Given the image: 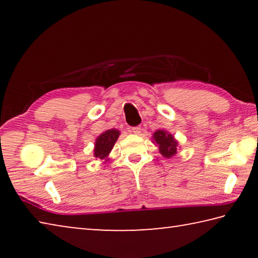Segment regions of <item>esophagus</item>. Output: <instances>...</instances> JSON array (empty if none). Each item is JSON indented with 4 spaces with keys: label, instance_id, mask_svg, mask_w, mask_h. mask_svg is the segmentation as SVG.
Here are the masks:
<instances>
[{
    "label": "esophagus",
    "instance_id": "1",
    "mask_svg": "<svg viewBox=\"0 0 258 258\" xmlns=\"http://www.w3.org/2000/svg\"><path fill=\"white\" fill-rule=\"evenodd\" d=\"M141 131H142V128L141 127H139V126H137V127H132L130 130V132L131 133H133V134H137V135H139L140 133H141Z\"/></svg>",
    "mask_w": 258,
    "mask_h": 258
}]
</instances>
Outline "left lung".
<instances>
[{"instance_id":"left-lung-1","label":"left lung","mask_w":258,"mask_h":258,"mask_svg":"<svg viewBox=\"0 0 258 258\" xmlns=\"http://www.w3.org/2000/svg\"><path fill=\"white\" fill-rule=\"evenodd\" d=\"M152 143L158 147L161 156L165 158H172L176 155L178 149V141L174 138V135L167 132L166 130H157L152 134Z\"/></svg>"}]
</instances>
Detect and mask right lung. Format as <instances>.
<instances>
[{
  "instance_id": "add662e5",
  "label": "right lung",
  "mask_w": 258,
  "mask_h": 258,
  "mask_svg": "<svg viewBox=\"0 0 258 258\" xmlns=\"http://www.w3.org/2000/svg\"><path fill=\"white\" fill-rule=\"evenodd\" d=\"M120 132L116 128H110L102 132L99 137L95 139L93 156L99 160H102V163H106L109 160V155L112 150L113 146L117 140H118Z\"/></svg>"
}]
</instances>
